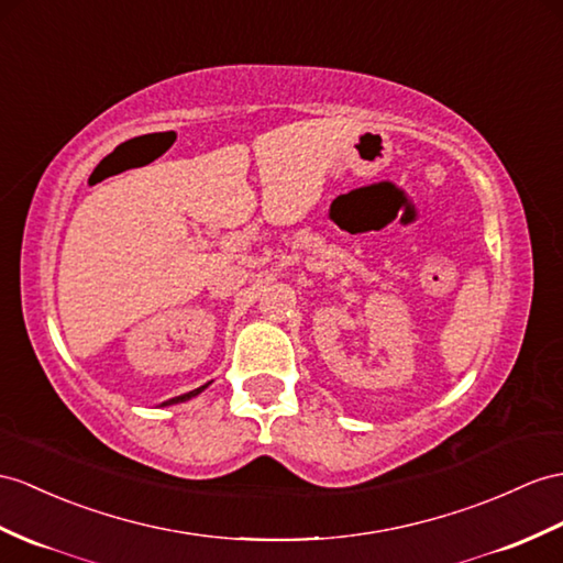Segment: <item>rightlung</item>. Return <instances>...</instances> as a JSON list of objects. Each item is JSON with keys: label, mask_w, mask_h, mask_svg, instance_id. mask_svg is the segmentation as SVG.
<instances>
[{"label": "right lung", "mask_w": 563, "mask_h": 563, "mask_svg": "<svg viewBox=\"0 0 563 563\" xmlns=\"http://www.w3.org/2000/svg\"><path fill=\"white\" fill-rule=\"evenodd\" d=\"M205 387H208V385H202V387H198V389H194V391H188V394H181V396H176V399H169L167 404H164V406H169V404H178V401H186V399H190V396H196V394H200Z\"/></svg>", "instance_id": "add662e5"}]
</instances>
